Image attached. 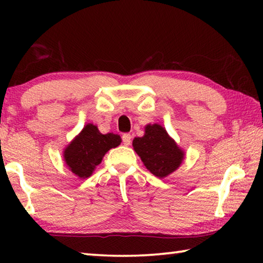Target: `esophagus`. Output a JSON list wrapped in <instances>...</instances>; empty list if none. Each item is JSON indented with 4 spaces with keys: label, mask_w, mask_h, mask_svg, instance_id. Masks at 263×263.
<instances>
[{
    "label": "esophagus",
    "mask_w": 263,
    "mask_h": 263,
    "mask_svg": "<svg viewBox=\"0 0 263 263\" xmlns=\"http://www.w3.org/2000/svg\"><path fill=\"white\" fill-rule=\"evenodd\" d=\"M131 139H132V137H131L130 133H124V135L122 136L123 144L125 145V146H128V145L131 144Z\"/></svg>",
    "instance_id": "34e87169"
}]
</instances>
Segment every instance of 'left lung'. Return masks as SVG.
Here are the masks:
<instances>
[{
	"instance_id": "1",
	"label": "left lung",
	"mask_w": 263,
	"mask_h": 263,
	"mask_svg": "<svg viewBox=\"0 0 263 263\" xmlns=\"http://www.w3.org/2000/svg\"><path fill=\"white\" fill-rule=\"evenodd\" d=\"M132 145L145 167L160 179L175 172L184 159L183 151L159 124L146 125L145 135L135 138Z\"/></svg>"
}]
</instances>
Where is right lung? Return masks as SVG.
<instances>
[{
    "instance_id": "obj_1",
    "label": "right lung",
    "mask_w": 263,
    "mask_h": 263,
    "mask_svg": "<svg viewBox=\"0 0 263 263\" xmlns=\"http://www.w3.org/2000/svg\"><path fill=\"white\" fill-rule=\"evenodd\" d=\"M118 135H102L97 126L87 124L64 151V160L69 171L80 179L89 177L110 148L121 144Z\"/></svg>"
}]
</instances>
